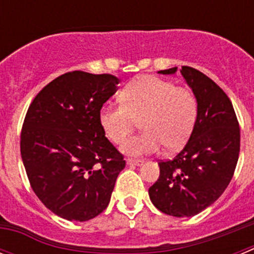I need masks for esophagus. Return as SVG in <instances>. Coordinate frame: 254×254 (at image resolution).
<instances>
[{
  "label": "esophagus",
  "mask_w": 254,
  "mask_h": 254,
  "mask_svg": "<svg viewBox=\"0 0 254 254\" xmlns=\"http://www.w3.org/2000/svg\"><path fill=\"white\" fill-rule=\"evenodd\" d=\"M142 164H143V160H141V159H132V158L127 159V165H134V167H141Z\"/></svg>",
  "instance_id": "esophagus-1"
}]
</instances>
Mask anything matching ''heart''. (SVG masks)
Segmentation results:
<instances>
[{
	"instance_id": "heart-1",
	"label": "heart",
	"mask_w": 254,
	"mask_h": 254,
	"mask_svg": "<svg viewBox=\"0 0 254 254\" xmlns=\"http://www.w3.org/2000/svg\"><path fill=\"white\" fill-rule=\"evenodd\" d=\"M197 114L198 103L190 89L155 76H141L123 89L121 104L100 109L99 123L108 140L120 145L140 122L143 132L129 138L122 152L141 156L159 151L163 145L168 151L185 146Z\"/></svg>"
}]
</instances>
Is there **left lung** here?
I'll use <instances>...</instances> for the list:
<instances>
[{
  "instance_id": "8db88e82",
  "label": "left lung",
  "mask_w": 254,
  "mask_h": 254,
  "mask_svg": "<svg viewBox=\"0 0 254 254\" xmlns=\"http://www.w3.org/2000/svg\"><path fill=\"white\" fill-rule=\"evenodd\" d=\"M177 67L159 71L173 75ZM192 89L198 114L194 128L181 152L159 163L160 176L149 188L151 202L164 214L190 217L216 201L230 183L241 149V129L232 102L205 73L182 66Z\"/></svg>"
}]
</instances>
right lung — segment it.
Returning a JSON list of instances; mask_svg holds the SVG:
<instances>
[{
    "label": "right lung",
    "mask_w": 254,
    "mask_h": 254,
    "mask_svg": "<svg viewBox=\"0 0 254 254\" xmlns=\"http://www.w3.org/2000/svg\"><path fill=\"white\" fill-rule=\"evenodd\" d=\"M118 77L72 71L58 76L31 102L20 151L30 186L47 208L69 221H87L107 208L123 155L99 123Z\"/></svg>",
    "instance_id": "add662e5"
}]
</instances>
